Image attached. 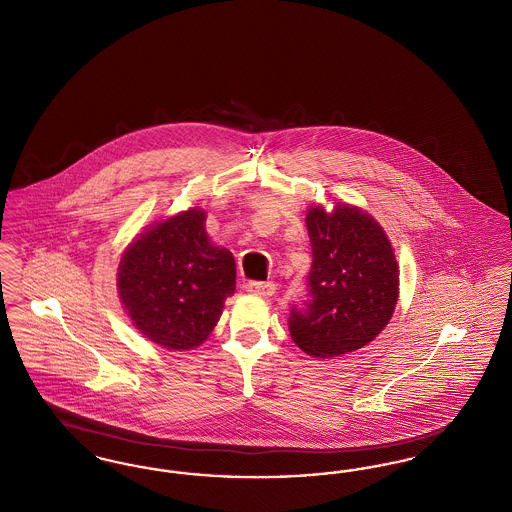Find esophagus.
Masks as SVG:
<instances>
[{
    "mask_svg": "<svg viewBox=\"0 0 512 512\" xmlns=\"http://www.w3.org/2000/svg\"><path fill=\"white\" fill-rule=\"evenodd\" d=\"M245 290L257 297H272L276 292V286L272 282H247Z\"/></svg>",
    "mask_w": 512,
    "mask_h": 512,
    "instance_id": "1",
    "label": "esophagus"
}]
</instances>
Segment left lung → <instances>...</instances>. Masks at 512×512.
Here are the masks:
<instances>
[{
    "instance_id": "left-lung-1",
    "label": "left lung",
    "mask_w": 512,
    "mask_h": 512,
    "mask_svg": "<svg viewBox=\"0 0 512 512\" xmlns=\"http://www.w3.org/2000/svg\"><path fill=\"white\" fill-rule=\"evenodd\" d=\"M309 303L292 309L290 336L311 357L334 359L374 340L399 299V265L380 222L361 207L311 205Z\"/></svg>"
}]
</instances>
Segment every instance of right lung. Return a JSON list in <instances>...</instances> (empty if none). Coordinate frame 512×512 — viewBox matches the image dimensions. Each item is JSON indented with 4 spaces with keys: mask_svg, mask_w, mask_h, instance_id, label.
Returning <instances> with one entry per match:
<instances>
[{
    "mask_svg": "<svg viewBox=\"0 0 512 512\" xmlns=\"http://www.w3.org/2000/svg\"><path fill=\"white\" fill-rule=\"evenodd\" d=\"M207 215L190 207L155 220L122 251L117 290L136 330L171 351L209 338L236 290L234 255L213 244Z\"/></svg>",
    "mask_w": 512,
    "mask_h": 512,
    "instance_id": "add662e5",
    "label": "right lung"
}]
</instances>
